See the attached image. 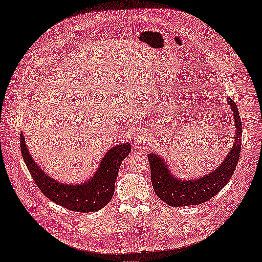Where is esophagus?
I'll list each match as a JSON object with an SVG mask.
<instances>
[{"label": "esophagus", "instance_id": "34e87169", "mask_svg": "<svg viewBox=\"0 0 262 262\" xmlns=\"http://www.w3.org/2000/svg\"><path fill=\"white\" fill-rule=\"evenodd\" d=\"M135 144L137 146H143L145 143V139L143 138V133L142 132H136L135 134Z\"/></svg>", "mask_w": 262, "mask_h": 262}]
</instances>
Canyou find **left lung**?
Wrapping results in <instances>:
<instances>
[{"label":"left lung","instance_id":"1","mask_svg":"<svg viewBox=\"0 0 262 262\" xmlns=\"http://www.w3.org/2000/svg\"><path fill=\"white\" fill-rule=\"evenodd\" d=\"M228 100L234 111L236 134L232 150L218 169L195 180H180L170 173L163 159L153 153L148 154L153 189L165 204L171 207H185L206 203L220 192L233 176L240 155L243 125L237 105L233 99Z\"/></svg>","mask_w":262,"mask_h":262}]
</instances>
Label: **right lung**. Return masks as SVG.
Returning <instances> with one entry per match:
<instances>
[{
	"instance_id": "1",
	"label": "right lung",
	"mask_w": 262,
	"mask_h": 262,
	"mask_svg": "<svg viewBox=\"0 0 262 262\" xmlns=\"http://www.w3.org/2000/svg\"><path fill=\"white\" fill-rule=\"evenodd\" d=\"M21 151L25 164L38 189L53 203L74 212H95L103 209L112 199L114 184L120 164L128 156L131 147L128 143L109 150L102 159L97 172L88 183L65 185L49 177L31 157L21 133Z\"/></svg>"
}]
</instances>
